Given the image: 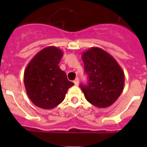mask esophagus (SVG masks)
I'll return each mask as SVG.
<instances>
[{"instance_id":"1","label":"esophagus","mask_w":147,"mask_h":147,"mask_svg":"<svg viewBox=\"0 0 147 147\" xmlns=\"http://www.w3.org/2000/svg\"><path fill=\"white\" fill-rule=\"evenodd\" d=\"M74 83H75V85H78V84L80 83V80H79V78H76V80H74Z\"/></svg>"}]
</instances>
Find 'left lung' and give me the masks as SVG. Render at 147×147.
Masks as SVG:
<instances>
[{"label": "left lung", "mask_w": 147, "mask_h": 147, "mask_svg": "<svg viewBox=\"0 0 147 147\" xmlns=\"http://www.w3.org/2000/svg\"><path fill=\"white\" fill-rule=\"evenodd\" d=\"M87 83L80 88L88 102L98 108L111 105L123 89L124 74L111 55L99 48H91L83 54Z\"/></svg>", "instance_id": "left-lung-1"}]
</instances>
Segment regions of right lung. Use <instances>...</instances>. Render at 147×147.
Here are the masks:
<instances>
[{
	"instance_id": "right-lung-1",
	"label": "right lung",
	"mask_w": 147,
	"mask_h": 147,
	"mask_svg": "<svg viewBox=\"0 0 147 147\" xmlns=\"http://www.w3.org/2000/svg\"><path fill=\"white\" fill-rule=\"evenodd\" d=\"M62 51L49 46L30 61L24 71V85L30 101L38 107L53 109L64 101L68 88L74 85L59 67Z\"/></svg>"
}]
</instances>
